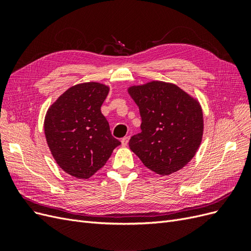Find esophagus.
Instances as JSON below:
<instances>
[{"instance_id": "obj_1", "label": "esophagus", "mask_w": 251, "mask_h": 251, "mask_svg": "<svg viewBox=\"0 0 251 251\" xmlns=\"http://www.w3.org/2000/svg\"><path fill=\"white\" fill-rule=\"evenodd\" d=\"M128 139H130V137H128V136H126V137H124L123 139H121V146L126 147L127 143H128Z\"/></svg>"}]
</instances>
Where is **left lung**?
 Returning <instances> with one entry per match:
<instances>
[{
	"mask_svg": "<svg viewBox=\"0 0 251 251\" xmlns=\"http://www.w3.org/2000/svg\"><path fill=\"white\" fill-rule=\"evenodd\" d=\"M128 93L139 107L141 132L128 146L148 169L170 175L192 160L203 134L200 104L172 83L151 81Z\"/></svg>",
	"mask_w": 251,
	"mask_h": 251,
	"instance_id": "left-lung-1",
	"label": "left lung"
}]
</instances>
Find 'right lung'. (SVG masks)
<instances>
[{"label": "right lung", "mask_w": 251, "mask_h": 251, "mask_svg": "<svg viewBox=\"0 0 251 251\" xmlns=\"http://www.w3.org/2000/svg\"><path fill=\"white\" fill-rule=\"evenodd\" d=\"M108 93L109 88L101 83H79L60 95L45 117V135L51 153L60 168L73 177L90 178L120 144L100 111Z\"/></svg>", "instance_id": "right-lung-1"}]
</instances>
